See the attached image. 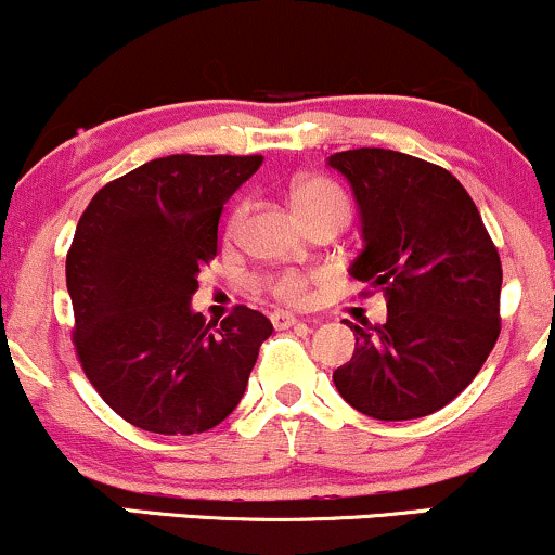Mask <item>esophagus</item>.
Returning a JSON list of instances; mask_svg holds the SVG:
<instances>
[{"instance_id":"34e87169","label":"esophagus","mask_w":555,"mask_h":555,"mask_svg":"<svg viewBox=\"0 0 555 555\" xmlns=\"http://www.w3.org/2000/svg\"><path fill=\"white\" fill-rule=\"evenodd\" d=\"M271 323H273V328H292V326H297V318L292 315V313H284V310H276V313H271Z\"/></svg>"}]
</instances>
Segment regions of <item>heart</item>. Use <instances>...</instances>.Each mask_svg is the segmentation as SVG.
Listing matches in <instances>:
<instances>
[{"label": "heart", "mask_w": 555, "mask_h": 555, "mask_svg": "<svg viewBox=\"0 0 555 555\" xmlns=\"http://www.w3.org/2000/svg\"><path fill=\"white\" fill-rule=\"evenodd\" d=\"M292 203H295L297 214L305 221H315L321 216H349V201L344 195V190L336 182L326 180V177H299L292 184ZM247 214V203L242 201L234 206L232 216H229V234H234L242 224ZM263 286L271 292L273 297L282 299V302H305L308 299V276L297 271H284L276 276L263 279Z\"/></svg>", "instance_id": "heart-1"}]
</instances>
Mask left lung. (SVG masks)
Listing matches in <instances>:
<instances>
[{"instance_id": "8db88e82", "label": "left lung", "mask_w": 555, "mask_h": 555, "mask_svg": "<svg viewBox=\"0 0 555 555\" xmlns=\"http://www.w3.org/2000/svg\"><path fill=\"white\" fill-rule=\"evenodd\" d=\"M352 184L365 247L349 276L384 292V326H354L336 391L375 420L433 415L473 384L501 334V258L451 171L386 149L328 156Z\"/></svg>"}]
</instances>
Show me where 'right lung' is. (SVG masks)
I'll return each mask as SVG.
<instances>
[{
	"label": "right lung",
	"mask_w": 555,
	"mask_h": 555,
	"mask_svg": "<svg viewBox=\"0 0 555 555\" xmlns=\"http://www.w3.org/2000/svg\"><path fill=\"white\" fill-rule=\"evenodd\" d=\"M263 156L154 158L93 195L67 253L75 352L135 428L193 436L232 415L271 321L237 308L206 323L190 299L219 247L224 203Z\"/></svg>",
	"instance_id": "obj_1"
}]
</instances>
